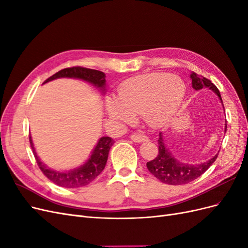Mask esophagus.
I'll return each instance as SVG.
<instances>
[{
    "instance_id": "esophagus-1",
    "label": "esophagus",
    "mask_w": 248,
    "mask_h": 248,
    "mask_svg": "<svg viewBox=\"0 0 248 248\" xmlns=\"http://www.w3.org/2000/svg\"><path fill=\"white\" fill-rule=\"evenodd\" d=\"M130 138H131V140H132L133 141H136V142H142V141H146V140H148L147 137L142 136V134H140V133L132 134V136H131Z\"/></svg>"
}]
</instances>
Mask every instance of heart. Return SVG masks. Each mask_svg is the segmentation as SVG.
Returning a JSON list of instances; mask_svg holds the SVG:
<instances>
[{
	"instance_id": "heart-1",
	"label": "heart",
	"mask_w": 248,
	"mask_h": 248,
	"mask_svg": "<svg viewBox=\"0 0 248 248\" xmlns=\"http://www.w3.org/2000/svg\"><path fill=\"white\" fill-rule=\"evenodd\" d=\"M186 96L181 78L166 72L134 77L118 88V98L107 97L108 116L118 123H130L140 115L151 127H163L176 118Z\"/></svg>"
}]
</instances>
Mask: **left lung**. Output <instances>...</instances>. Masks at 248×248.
Listing matches in <instances>:
<instances>
[{
    "instance_id": "1",
    "label": "left lung",
    "mask_w": 248,
    "mask_h": 248,
    "mask_svg": "<svg viewBox=\"0 0 248 248\" xmlns=\"http://www.w3.org/2000/svg\"><path fill=\"white\" fill-rule=\"evenodd\" d=\"M190 78L192 88L196 91H199V90L204 88H209L218 96L220 102L222 103L218 89L209 79L200 77L196 72L190 73ZM224 125H226L224 126V131H227V121ZM217 156H218V153H216L209 160L198 164H190L179 161L170 153L169 148H167L162 132H160L158 139V155L153 160L147 162V168L149 171L162 183L170 185H182L193 181V180H196L204 174L210 168V166L216 160Z\"/></svg>"
}]
</instances>
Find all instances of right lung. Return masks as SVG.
Segmentation results:
<instances>
[{"label":"right lung","instance_id":"obj_1","mask_svg":"<svg viewBox=\"0 0 248 248\" xmlns=\"http://www.w3.org/2000/svg\"><path fill=\"white\" fill-rule=\"evenodd\" d=\"M76 78L89 82L92 86L96 87L101 92V94H106L107 91V80L106 74L98 70L84 68V67H71V68H65L55 73L54 76L48 78L43 84H46L48 81L55 80L57 78ZM115 140L109 137H102L97 141L96 146L92 150L91 155L89 158L81 164V166L69 170L60 171L52 170L47 167L46 163H43L41 159L36 153V150L33 144L32 137L30 136V144L33 150L35 159L38 163V167L42 170L51 182L55 184L65 187V188H78V187L86 186L94 181L100 172L106 168L108 161V152L114 145Z\"/></svg>","mask_w":248,"mask_h":248}]
</instances>
